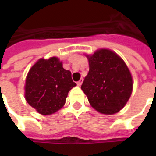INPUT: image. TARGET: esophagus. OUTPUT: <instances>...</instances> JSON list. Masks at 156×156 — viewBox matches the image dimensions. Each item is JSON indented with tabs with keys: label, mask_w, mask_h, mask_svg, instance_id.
<instances>
[{
	"label": "esophagus",
	"mask_w": 156,
	"mask_h": 156,
	"mask_svg": "<svg viewBox=\"0 0 156 156\" xmlns=\"http://www.w3.org/2000/svg\"><path fill=\"white\" fill-rule=\"evenodd\" d=\"M83 78H81L80 80L78 81V82H77V84H78V87H80V86L82 85V83H83Z\"/></svg>",
	"instance_id": "obj_1"
}]
</instances>
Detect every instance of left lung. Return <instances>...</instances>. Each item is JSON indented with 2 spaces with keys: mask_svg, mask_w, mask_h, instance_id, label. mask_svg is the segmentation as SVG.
<instances>
[{
  "mask_svg": "<svg viewBox=\"0 0 156 156\" xmlns=\"http://www.w3.org/2000/svg\"><path fill=\"white\" fill-rule=\"evenodd\" d=\"M87 58L89 72L82 84V90L98 112L108 115L118 112L133 90L128 67L117 54L108 49L98 50Z\"/></svg>",
  "mask_w": 156,
  "mask_h": 156,
  "instance_id": "8db88e82",
  "label": "left lung"
}]
</instances>
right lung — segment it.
Here are the masks:
<instances>
[{
  "instance_id": "right-lung-1",
  "label": "right lung",
  "mask_w": 156,
  "mask_h": 156,
  "mask_svg": "<svg viewBox=\"0 0 156 156\" xmlns=\"http://www.w3.org/2000/svg\"><path fill=\"white\" fill-rule=\"evenodd\" d=\"M76 85L70 71L62 67L57 57L40 59L27 74L25 98L39 113L50 115L64 106L69 91Z\"/></svg>"
}]
</instances>
